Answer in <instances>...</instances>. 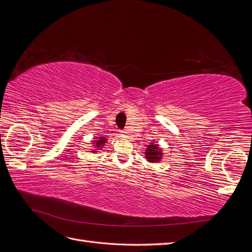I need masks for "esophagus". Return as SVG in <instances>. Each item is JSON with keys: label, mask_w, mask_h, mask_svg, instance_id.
<instances>
[{"label": "esophagus", "mask_w": 252, "mask_h": 252, "mask_svg": "<svg viewBox=\"0 0 252 252\" xmlns=\"http://www.w3.org/2000/svg\"><path fill=\"white\" fill-rule=\"evenodd\" d=\"M121 136H123V138H127V132L122 131V132H121Z\"/></svg>", "instance_id": "34e87169"}]
</instances>
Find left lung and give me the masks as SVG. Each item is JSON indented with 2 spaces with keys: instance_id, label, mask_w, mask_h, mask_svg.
I'll use <instances>...</instances> for the list:
<instances>
[{
  "instance_id": "obj_1",
  "label": "left lung",
  "mask_w": 252,
  "mask_h": 252,
  "mask_svg": "<svg viewBox=\"0 0 252 252\" xmlns=\"http://www.w3.org/2000/svg\"><path fill=\"white\" fill-rule=\"evenodd\" d=\"M163 149L156 142L149 143L147 147L145 148V158L149 163H159L163 159Z\"/></svg>"
}]
</instances>
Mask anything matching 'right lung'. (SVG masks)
<instances>
[{
  "instance_id": "obj_1",
  "label": "right lung",
  "mask_w": 252,
  "mask_h": 252,
  "mask_svg": "<svg viewBox=\"0 0 252 252\" xmlns=\"http://www.w3.org/2000/svg\"><path fill=\"white\" fill-rule=\"evenodd\" d=\"M107 143V139L105 138V136H95L94 138V140L91 141V149L90 152H93V154H96L98 150H102L103 147L105 146V144Z\"/></svg>"
}]
</instances>
